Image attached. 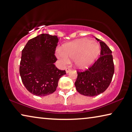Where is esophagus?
Wrapping results in <instances>:
<instances>
[{
  "label": "esophagus",
  "instance_id": "1",
  "mask_svg": "<svg viewBox=\"0 0 132 132\" xmlns=\"http://www.w3.org/2000/svg\"><path fill=\"white\" fill-rule=\"evenodd\" d=\"M71 71V69L70 68H66V73H68L69 72H70Z\"/></svg>",
  "mask_w": 132,
  "mask_h": 132
}]
</instances>
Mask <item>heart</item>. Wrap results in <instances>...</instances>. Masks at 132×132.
Segmentation results:
<instances>
[{
	"instance_id": "obj_1",
	"label": "heart",
	"mask_w": 132,
	"mask_h": 132,
	"mask_svg": "<svg viewBox=\"0 0 132 132\" xmlns=\"http://www.w3.org/2000/svg\"><path fill=\"white\" fill-rule=\"evenodd\" d=\"M100 53L99 45L89 39H80L64 44L57 52L58 56L64 62L74 59L77 68L85 69L93 63Z\"/></svg>"
}]
</instances>
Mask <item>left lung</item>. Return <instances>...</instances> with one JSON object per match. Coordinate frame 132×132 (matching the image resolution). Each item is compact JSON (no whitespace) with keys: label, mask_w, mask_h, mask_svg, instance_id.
Instances as JSON below:
<instances>
[{"label":"left lung","mask_w":132,"mask_h":132,"mask_svg":"<svg viewBox=\"0 0 132 132\" xmlns=\"http://www.w3.org/2000/svg\"><path fill=\"white\" fill-rule=\"evenodd\" d=\"M101 51L100 56L93 66L85 72H77L75 83L77 91L81 95L93 97L102 93L107 89L114 74L112 52L107 45L97 38Z\"/></svg>","instance_id":"8db88e82"}]
</instances>
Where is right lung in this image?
<instances>
[{
	"mask_svg": "<svg viewBox=\"0 0 132 132\" xmlns=\"http://www.w3.org/2000/svg\"><path fill=\"white\" fill-rule=\"evenodd\" d=\"M57 36L40 34L28 42L22 51L19 73L27 90L33 95L45 96L56 90L59 79L66 74L54 63Z\"/></svg>",
	"mask_w": 132,
	"mask_h": 132,
	"instance_id": "obj_1",
	"label": "right lung"
}]
</instances>
